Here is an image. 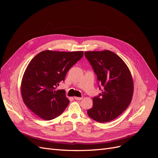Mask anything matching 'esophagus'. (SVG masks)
I'll list each match as a JSON object with an SVG mask.
<instances>
[{
	"label": "esophagus",
	"instance_id": "obj_1",
	"mask_svg": "<svg viewBox=\"0 0 158 158\" xmlns=\"http://www.w3.org/2000/svg\"><path fill=\"white\" fill-rule=\"evenodd\" d=\"M74 98L77 101H81L82 99V97H74Z\"/></svg>",
	"mask_w": 158,
	"mask_h": 158
}]
</instances>
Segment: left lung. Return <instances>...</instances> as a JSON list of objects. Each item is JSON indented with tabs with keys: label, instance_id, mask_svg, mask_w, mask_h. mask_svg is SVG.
I'll use <instances>...</instances> for the list:
<instances>
[{
	"label": "left lung",
	"instance_id": "1",
	"mask_svg": "<svg viewBox=\"0 0 158 158\" xmlns=\"http://www.w3.org/2000/svg\"><path fill=\"white\" fill-rule=\"evenodd\" d=\"M87 60L103 86L101 97L93 98V107L87 111L89 117L99 122H109L117 118L130 104L134 82L128 66L115 53L102 51L85 52Z\"/></svg>",
	"mask_w": 158,
	"mask_h": 158
}]
</instances>
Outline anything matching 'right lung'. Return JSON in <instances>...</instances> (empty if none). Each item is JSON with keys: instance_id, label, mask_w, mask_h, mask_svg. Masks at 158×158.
<instances>
[{"instance_id": "right-lung-1", "label": "right lung", "mask_w": 158, "mask_h": 158, "mask_svg": "<svg viewBox=\"0 0 158 158\" xmlns=\"http://www.w3.org/2000/svg\"><path fill=\"white\" fill-rule=\"evenodd\" d=\"M82 56V51L47 50L33 57L24 72L20 86L23 101L31 111L45 120H52L64 111L70 101L64 89H55Z\"/></svg>"}]
</instances>
